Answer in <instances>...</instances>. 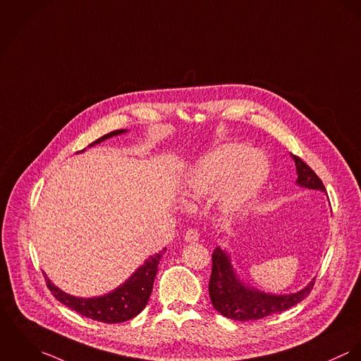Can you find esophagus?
<instances>
[{"label":"esophagus","mask_w":361,"mask_h":361,"mask_svg":"<svg viewBox=\"0 0 361 361\" xmlns=\"http://www.w3.org/2000/svg\"><path fill=\"white\" fill-rule=\"evenodd\" d=\"M184 240H185V242H197V240H200L198 231H197L195 228H190V230L185 233V235H184Z\"/></svg>","instance_id":"34e87169"}]
</instances>
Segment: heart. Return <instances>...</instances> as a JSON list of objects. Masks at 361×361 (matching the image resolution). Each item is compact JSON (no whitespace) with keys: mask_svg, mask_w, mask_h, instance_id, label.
Returning a JSON list of instances; mask_svg holds the SVG:
<instances>
[{"mask_svg":"<svg viewBox=\"0 0 361 361\" xmlns=\"http://www.w3.org/2000/svg\"><path fill=\"white\" fill-rule=\"evenodd\" d=\"M269 174L270 164L260 152L238 144L221 145L192 166L183 194L200 200L223 190L219 200L221 213L237 217L259 195Z\"/></svg>","mask_w":361,"mask_h":361,"instance_id":"obj_1","label":"heart"}]
</instances>
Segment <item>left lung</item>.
I'll list each match as a JSON object with an SVG mask.
<instances>
[{"mask_svg":"<svg viewBox=\"0 0 361 361\" xmlns=\"http://www.w3.org/2000/svg\"><path fill=\"white\" fill-rule=\"evenodd\" d=\"M296 166V184L302 188L325 192L319 176L300 158L290 155ZM212 276L209 296L213 307L227 319L238 321L260 320L281 313L302 302L310 293L314 280L293 293H269L247 285L233 266L227 249L217 246L212 255Z\"/></svg>","mask_w":361,"mask_h":361,"instance_id":"obj_1","label":"left lung"}]
</instances>
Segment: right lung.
Here are the masks:
<instances>
[{"instance_id":"obj_1","label":"right lung","mask_w":361,"mask_h":361,"mask_svg":"<svg viewBox=\"0 0 361 361\" xmlns=\"http://www.w3.org/2000/svg\"><path fill=\"white\" fill-rule=\"evenodd\" d=\"M127 133L126 128L112 131L109 134H105L104 137L98 138L88 147H94L97 144H101L102 141L112 138L114 135H121ZM82 149L80 152H84ZM79 154V152H78ZM166 247L149 256L127 280L121 283L114 290L92 296V298H80L73 296L66 292H63L61 288H58L52 281L47 277L44 273V277L47 281V286L49 288L51 293L63 305L71 307L72 310L78 312L81 316H85L91 320L101 321L106 324H118L124 321L134 319L137 314H140L151 296L155 276L158 273V266L161 262V256L164 253Z\"/></svg>"}]
</instances>
